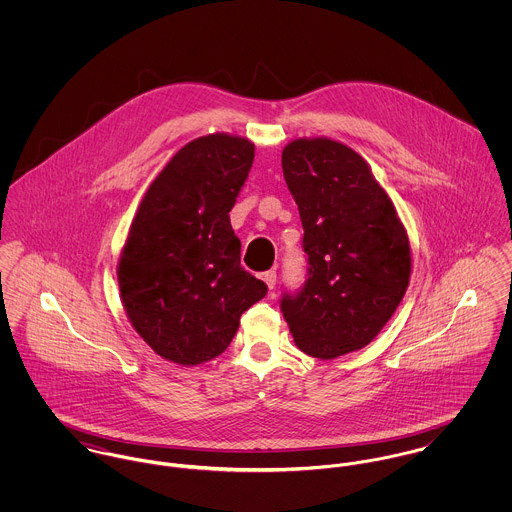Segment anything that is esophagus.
Returning <instances> with one entry per match:
<instances>
[{"mask_svg": "<svg viewBox=\"0 0 512 512\" xmlns=\"http://www.w3.org/2000/svg\"><path fill=\"white\" fill-rule=\"evenodd\" d=\"M276 278H278V276H276V272H274V270H268V272H264V274H262V280L266 282V286H268L270 290H274V286H276Z\"/></svg>", "mask_w": 512, "mask_h": 512, "instance_id": "34e87169", "label": "esophagus"}]
</instances>
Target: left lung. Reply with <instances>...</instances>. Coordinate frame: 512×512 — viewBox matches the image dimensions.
Instances as JSON below:
<instances>
[{"instance_id":"obj_1","label":"left lung","mask_w":512,"mask_h":512,"mask_svg":"<svg viewBox=\"0 0 512 512\" xmlns=\"http://www.w3.org/2000/svg\"><path fill=\"white\" fill-rule=\"evenodd\" d=\"M282 169L299 209L307 268L280 309L295 345L315 359L366 347L402 301L410 242L365 159L339 142L295 140Z\"/></svg>"}]
</instances>
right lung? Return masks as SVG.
Wrapping results in <instances>:
<instances>
[{
    "mask_svg": "<svg viewBox=\"0 0 512 512\" xmlns=\"http://www.w3.org/2000/svg\"><path fill=\"white\" fill-rule=\"evenodd\" d=\"M252 161L244 138H199L175 153L138 209L118 284L134 329L167 361L215 359L268 292L242 268L228 217Z\"/></svg>",
    "mask_w": 512,
    "mask_h": 512,
    "instance_id": "obj_1",
    "label": "right lung"
}]
</instances>
